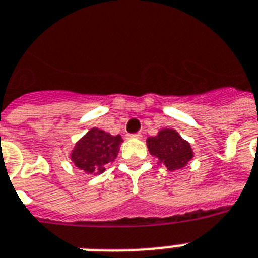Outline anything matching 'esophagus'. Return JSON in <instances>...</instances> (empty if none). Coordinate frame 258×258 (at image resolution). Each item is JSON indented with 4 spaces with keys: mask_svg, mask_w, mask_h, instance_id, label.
Listing matches in <instances>:
<instances>
[{
    "mask_svg": "<svg viewBox=\"0 0 258 258\" xmlns=\"http://www.w3.org/2000/svg\"><path fill=\"white\" fill-rule=\"evenodd\" d=\"M129 138H142V134L141 133H134V134H129L127 136Z\"/></svg>",
    "mask_w": 258,
    "mask_h": 258,
    "instance_id": "obj_1",
    "label": "esophagus"
}]
</instances>
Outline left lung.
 Segmentation results:
<instances>
[{
	"instance_id": "left-lung-1",
	"label": "left lung",
	"mask_w": 258,
	"mask_h": 258,
	"mask_svg": "<svg viewBox=\"0 0 258 258\" xmlns=\"http://www.w3.org/2000/svg\"><path fill=\"white\" fill-rule=\"evenodd\" d=\"M146 142L150 154L155 155L167 170L182 169L192 158L190 144L172 129H162L155 137H149Z\"/></svg>"
}]
</instances>
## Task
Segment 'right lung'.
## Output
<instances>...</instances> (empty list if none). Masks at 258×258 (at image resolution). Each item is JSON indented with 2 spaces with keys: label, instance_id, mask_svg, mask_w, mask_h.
<instances>
[{
  "label": "right lung",
  "instance_id": "right-lung-1",
  "mask_svg": "<svg viewBox=\"0 0 258 258\" xmlns=\"http://www.w3.org/2000/svg\"><path fill=\"white\" fill-rule=\"evenodd\" d=\"M121 142V136H110L109 133L93 127L76 144L71 159L79 169L91 174H100L105 171L108 163L116 159Z\"/></svg>",
  "mask_w": 258,
  "mask_h": 258
}]
</instances>
